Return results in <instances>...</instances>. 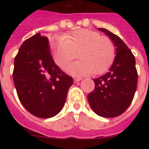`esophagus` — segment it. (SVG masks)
Masks as SVG:
<instances>
[{
    "label": "esophagus",
    "instance_id": "obj_1",
    "mask_svg": "<svg viewBox=\"0 0 149 149\" xmlns=\"http://www.w3.org/2000/svg\"><path fill=\"white\" fill-rule=\"evenodd\" d=\"M81 79H82L81 78H75V79H74V82H75V83H77V82L80 81Z\"/></svg>",
    "mask_w": 149,
    "mask_h": 149
}]
</instances>
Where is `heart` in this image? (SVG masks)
Returning a JSON list of instances; mask_svg holds the SVG:
<instances>
[{
    "mask_svg": "<svg viewBox=\"0 0 149 149\" xmlns=\"http://www.w3.org/2000/svg\"><path fill=\"white\" fill-rule=\"evenodd\" d=\"M50 48L54 62L61 69H65L77 53L79 60L66 69L74 76L102 74L111 67L115 56L114 45L108 37L87 29L52 38Z\"/></svg>",
    "mask_w": 149,
    "mask_h": 149,
    "instance_id": "b5f03b06",
    "label": "heart"
}]
</instances>
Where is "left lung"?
<instances>
[{
    "instance_id": "1",
    "label": "left lung",
    "mask_w": 149,
    "mask_h": 149,
    "mask_svg": "<svg viewBox=\"0 0 149 149\" xmlns=\"http://www.w3.org/2000/svg\"><path fill=\"white\" fill-rule=\"evenodd\" d=\"M111 38L116 56L109 72L93 79L95 87L88 94L89 104L97 114L114 118L125 112L132 104L136 91L138 72L135 58L120 38L105 29H98Z\"/></svg>"
}]
</instances>
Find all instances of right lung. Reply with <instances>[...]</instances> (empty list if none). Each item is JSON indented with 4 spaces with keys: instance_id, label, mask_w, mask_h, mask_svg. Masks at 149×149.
Segmentation results:
<instances>
[{
    "instance_id": "right-lung-1",
    "label": "right lung",
    "mask_w": 149,
    "mask_h": 149,
    "mask_svg": "<svg viewBox=\"0 0 149 149\" xmlns=\"http://www.w3.org/2000/svg\"><path fill=\"white\" fill-rule=\"evenodd\" d=\"M13 79L22 105L40 118H52L60 112L73 84L72 77L55 63L49 39L40 33L21 45L15 58Z\"/></svg>"
}]
</instances>
